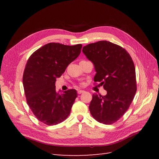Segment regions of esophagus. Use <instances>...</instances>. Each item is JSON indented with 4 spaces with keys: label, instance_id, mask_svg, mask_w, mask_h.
I'll return each mask as SVG.
<instances>
[{
    "label": "esophagus",
    "instance_id": "1",
    "mask_svg": "<svg viewBox=\"0 0 159 159\" xmlns=\"http://www.w3.org/2000/svg\"><path fill=\"white\" fill-rule=\"evenodd\" d=\"M84 92H85V91H83V90H78V93H79V94H80V93H83Z\"/></svg>",
    "mask_w": 159,
    "mask_h": 159
}]
</instances>
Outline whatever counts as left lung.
Segmentation results:
<instances>
[{"label": "left lung", "mask_w": 159, "mask_h": 159, "mask_svg": "<svg viewBox=\"0 0 159 159\" xmlns=\"http://www.w3.org/2000/svg\"><path fill=\"white\" fill-rule=\"evenodd\" d=\"M83 52L95 67V84L107 92L106 96L93 94L90 113L98 122L112 124L126 112L137 92L133 61L124 48L108 41L89 43Z\"/></svg>", "instance_id": "left-lung-1"}]
</instances>
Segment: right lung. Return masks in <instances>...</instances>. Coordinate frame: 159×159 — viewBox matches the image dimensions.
I'll use <instances>...</instances> for the list:
<instances>
[{
	"mask_svg": "<svg viewBox=\"0 0 159 159\" xmlns=\"http://www.w3.org/2000/svg\"><path fill=\"white\" fill-rule=\"evenodd\" d=\"M81 48L82 44L49 43L33 52L26 62L22 78L26 102L37 119L44 124H58L69 116L78 96L76 90L59 93L55 83L79 57Z\"/></svg>",
	"mask_w": 159,
	"mask_h": 159,
	"instance_id": "right-lung-1",
	"label": "right lung"
}]
</instances>
